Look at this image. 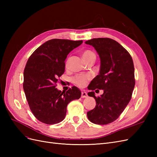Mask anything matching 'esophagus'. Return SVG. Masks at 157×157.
I'll return each mask as SVG.
<instances>
[{"mask_svg":"<svg viewBox=\"0 0 157 157\" xmlns=\"http://www.w3.org/2000/svg\"><path fill=\"white\" fill-rule=\"evenodd\" d=\"M87 96H88V95H87V93L84 91H82V92H81V98H87Z\"/></svg>","mask_w":157,"mask_h":157,"instance_id":"esophagus-1","label":"esophagus"}]
</instances>
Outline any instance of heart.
I'll use <instances>...</instances> for the list:
<instances>
[{
  "instance_id": "obj_1",
  "label": "heart",
  "mask_w": 157,
  "mask_h": 157,
  "mask_svg": "<svg viewBox=\"0 0 157 157\" xmlns=\"http://www.w3.org/2000/svg\"><path fill=\"white\" fill-rule=\"evenodd\" d=\"M82 58L85 61H86L92 58L96 59V55L92 51L86 50L82 52ZM91 78V75L88 74H78L73 78V81L78 87H84Z\"/></svg>"
}]
</instances>
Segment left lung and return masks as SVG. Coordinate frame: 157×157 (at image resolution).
<instances>
[{
    "label": "left lung",
    "instance_id": "1",
    "mask_svg": "<svg viewBox=\"0 0 157 157\" xmlns=\"http://www.w3.org/2000/svg\"><path fill=\"white\" fill-rule=\"evenodd\" d=\"M92 46L101 61L99 73L88 87L96 105L87 113L89 121L96 124H107L117 120L132 98L135 86L134 66L130 54L118 42L109 38H98L85 42ZM103 89L104 94L96 97Z\"/></svg>",
    "mask_w": 157,
    "mask_h": 157
}]
</instances>
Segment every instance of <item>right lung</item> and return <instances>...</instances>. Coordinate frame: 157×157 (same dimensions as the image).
Here are the masks:
<instances>
[{
	"instance_id": "right-lung-1",
	"label": "right lung",
	"mask_w": 157,
	"mask_h": 157,
	"mask_svg": "<svg viewBox=\"0 0 157 157\" xmlns=\"http://www.w3.org/2000/svg\"><path fill=\"white\" fill-rule=\"evenodd\" d=\"M82 43V40L52 39L36 49L27 60L23 72V90L33 114L44 124L62 121L68 103L81 96L76 86L66 92L56 86L65 71L67 55Z\"/></svg>"
}]
</instances>
